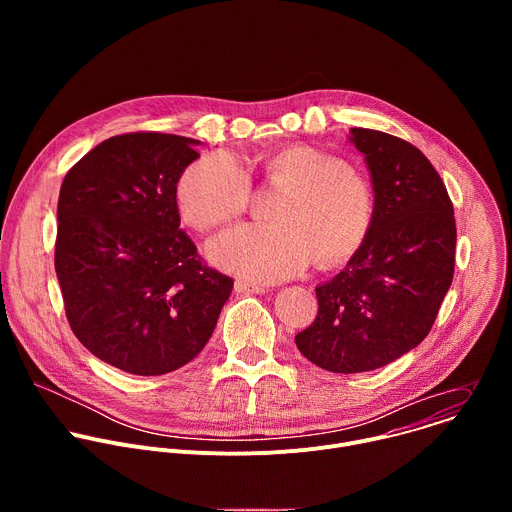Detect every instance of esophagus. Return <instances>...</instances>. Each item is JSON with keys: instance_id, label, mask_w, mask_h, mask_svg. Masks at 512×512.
Here are the masks:
<instances>
[{"instance_id": "1", "label": "esophagus", "mask_w": 512, "mask_h": 512, "mask_svg": "<svg viewBox=\"0 0 512 512\" xmlns=\"http://www.w3.org/2000/svg\"><path fill=\"white\" fill-rule=\"evenodd\" d=\"M235 291H237V294H265V287L259 285V283L237 279L235 281Z\"/></svg>"}]
</instances>
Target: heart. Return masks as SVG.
Instances as JSON below:
<instances>
[{
	"instance_id": "b5f03b06",
	"label": "heart",
	"mask_w": 512,
	"mask_h": 512,
	"mask_svg": "<svg viewBox=\"0 0 512 512\" xmlns=\"http://www.w3.org/2000/svg\"><path fill=\"white\" fill-rule=\"evenodd\" d=\"M259 166L269 180L287 186L271 212L275 223H249L218 235L208 245L214 265L275 283L304 271L314 255L330 265L358 251L375 210L367 178L310 145H287L261 158ZM176 196L184 221L208 231L247 208L251 178L237 156L212 152L182 172Z\"/></svg>"
}]
</instances>
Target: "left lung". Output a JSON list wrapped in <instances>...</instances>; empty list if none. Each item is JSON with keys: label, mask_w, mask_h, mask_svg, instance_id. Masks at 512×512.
Segmentation results:
<instances>
[{"label": "left lung", "mask_w": 512, "mask_h": 512, "mask_svg": "<svg viewBox=\"0 0 512 512\" xmlns=\"http://www.w3.org/2000/svg\"><path fill=\"white\" fill-rule=\"evenodd\" d=\"M375 192L367 239L316 287L318 316L296 336L330 373H364L413 350L431 330L454 279L456 221L448 190L405 139L352 127Z\"/></svg>", "instance_id": "8db88e82"}]
</instances>
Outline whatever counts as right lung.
<instances>
[{
	"mask_svg": "<svg viewBox=\"0 0 512 512\" xmlns=\"http://www.w3.org/2000/svg\"><path fill=\"white\" fill-rule=\"evenodd\" d=\"M194 145L170 133L115 135L60 186L54 267L68 324L89 352L131 375L184 367L233 291L180 229L176 188L200 158Z\"/></svg>",
	"mask_w": 512,
	"mask_h": 512,
	"instance_id": "right-lung-1",
	"label": "right lung"
}]
</instances>
